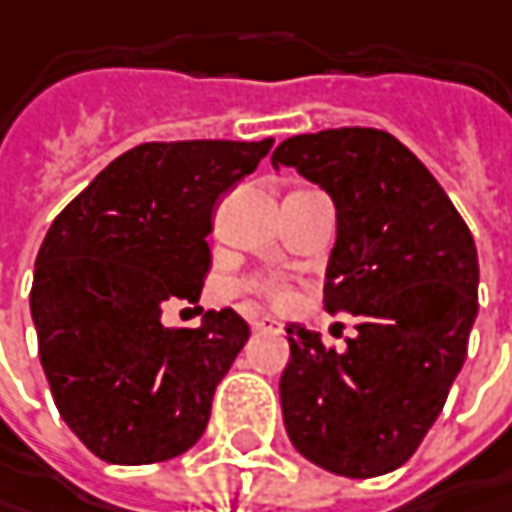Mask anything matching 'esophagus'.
<instances>
[{
    "instance_id": "obj_1",
    "label": "esophagus",
    "mask_w": 512,
    "mask_h": 512,
    "mask_svg": "<svg viewBox=\"0 0 512 512\" xmlns=\"http://www.w3.org/2000/svg\"><path fill=\"white\" fill-rule=\"evenodd\" d=\"M252 329L255 332H280V323L275 318H269V315H260L252 321Z\"/></svg>"
}]
</instances>
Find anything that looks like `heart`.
<instances>
[{"mask_svg": "<svg viewBox=\"0 0 512 512\" xmlns=\"http://www.w3.org/2000/svg\"><path fill=\"white\" fill-rule=\"evenodd\" d=\"M249 289L257 292L260 298L269 300V303H275V306L289 303V289H286V286H280V283H275V280H252V283H249Z\"/></svg>", "mask_w": 512, "mask_h": 512, "instance_id": "b5f03b06", "label": "heart"}]
</instances>
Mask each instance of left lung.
Returning a JSON list of instances; mask_svg holds the SVG:
<instances>
[{
  "mask_svg": "<svg viewBox=\"0 0 512 512\" xmlns=\"http://www.w3.org/2000/svg\"><path fill=\"white\" fill-rule=\"evenodd\" d=\"M272 166L318 183L335 203L326 312L358 315L344 352L286 326L292 358L280 407L300 456L335 476L398 470L430 433L478 315L473 234L427 166L378 128L298 134Z\"/></svg>",
  "mask_w": 512,
  "mask_h": 512,
  "instance_id": "8db88e82",
  "label": "left lung"
}]
</instances>
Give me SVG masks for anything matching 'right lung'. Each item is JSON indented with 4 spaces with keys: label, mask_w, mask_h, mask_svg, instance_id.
Here are the masks:
<instances>
[{
    "label": "right lung",
    "mask_w": 512,
    "mask_h": 512,
    "mask_svg": "<svg viewBox=\"0 0 512 512\" xmlns=\"http://www.w3.org/2000/svg\"><path fill=\"white\" fill-rule=\"evenodd\" d=\"M272 143L137 145L45 234L31 286L39 361L62 421L102 461H166L206 430L249 323L212 309L197 329H166L160 315L168 300H200L214 203Z\"/></svg>",
    "instance_id": "add662e5"
}]
</instances>
